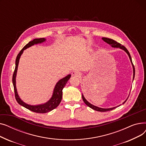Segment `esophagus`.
<instances>
[{"instance_id":"1","label":"esophagus","mask_w":146,"mask_h":146,"mask_svg":"<svg viewBox=\"0 0 146 146\" xmlns=\"http://www.w3.org/2000/svg\"><path fill=\"white\" fill-rule=\"evenodd\" d=\"M80 74L78 71H74L72 73V76H76V77H79Z\"/></svg>"}]
</instances>
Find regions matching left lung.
I'll list each match as a JSON object with an SVG mask.
<instances>
[{
	"label": "left lung",
	"instance_id": "obj_1",
	"mask_svg": "<svg viewBox=\"0 0 146 146\" xmlns=\"http://www.w3.org/2000/svg\"><path fill=\"white\" fill-rule=\"evenodd\" d=\"M102 39L105 41L106 42V43H108V44H110V45H111L112 47H114V48H119L122 50H123L124 51H125L127 54H128V56H129V58L130 59V61H131V64H132V66H133V80H134V76H135V68H134V66L133 64V62H132V59H131V56H130V54L129 52V51H128V50L124 47V45H122L121 44L118 43V42L115 41V40H112V39H110V38H105V37H103ZM82 99H83V101H84V102L85 103V104L86 105H88L89 107H90V108L93 109L94 110H95V111H99V112H106V111H111V110H112L113 109H115V108H117L116 107H113V108H99V107L96 106H95L92 104H91L90 103H89L88 101H87L86 99L85 98V97H84L83 95L82 94ZM128 99V98H127ZM127 99H126V100L122 103V104H124L127 100ZM120 106V105H119Z\"/></svg>",
	"mask_w": 146,
	"mask_h": 146
}]
</instances>
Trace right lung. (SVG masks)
<instances>
[{
	"mask_svg": "<svg viewBox=\"0 0 146 146\" xmlns=\"http://www.w3.org/2000/svg\"><path fill=\"white\" fill-rule=\"evenodd\" d=\"M46 39L44 38H36V39L33 40V41L29 42L25 46H24V48H23L21 51L19 52L18 54L17 58H16V61H15V68L13 72V77H12V82H13V88H14V91H15V98H16V100L18 102V103L23 106L27 109L33 111L34 112L36 113H47L48 112L54 109H55L60 104L61 99H62V94H63V89L64 87L65 86L66 84L69 80V79L71 77V74H68L67 76H66L65 78L60 79L57 83L55 86L54 89L53 90V94L50 98V100L47 101L46 103L43 104H40V105H28L24 102H23L21 98H19L18 92H17V89L16 88V76H17V70H18V64H19V61L20 59V57L22 55V54L24 52V51L31 47L32 45H34V44H40L42 43L44 41H45Z\"/></svg>",
	"mask_w": 146,
	"mask_h": 146,
	"instance_id": "obj_1",
	"label": "right lung"
}]
</instances>
